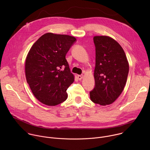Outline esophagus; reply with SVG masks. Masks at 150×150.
Segmentation results:
<instances>
[{"label":"esophagus","mask_w":150,"mask_h":150,"mask_svg":"<svg viewBox=\"0 0 150 150\" xmlns=\"http://www.w3.org/2000/svg\"><path fill=\"white\" fill-rule=\"evenodd\" d=\"M83 78V75H78V79L79 80H81L82 78Z\"/></svg>","instance_id":"esophagus-1"}]
</instances>
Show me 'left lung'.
Returning a JSON list of instances; mask_svg holds the SVG:
<instances>
[{
  "mask_svg": "<svg viewBox=\"0 0 150 150\" xmlns=\"http://www.w3.org/2000/svg\"><path fill=\"white\" fill-rule=\"evenodd\" d=\"M93 40L96 46V85L90 93V98L101 105L111 104L123 90L129 63L123 48L112 37L97 35Z\"/></svg>",
  "mask_w": 150,
  "mask_h": 150,
  "instance_id": "obj_1",
  "label": "left lung"
}]
</instances>
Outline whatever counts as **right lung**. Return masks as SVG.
Returning <instances> with one entry per match:
<instances>
[{
	"label": "right lung",
	"mask_w": 150,
	"mask_h": 150,
	"mask_svg": "<svg viewBox=\"0 0 150 150\" xmlns=\"http://www.w3.org/2000/svg\"><path fill=\"white\" fill-rule=\"evenodd\" d=\"M76 38L46 33L31 47L25 60L27 83L35 97L47 105H56L68 97L67 90L74 81L66 54ZM65 68L63 70L61 69Z\"/></svg>",
	"instance_id": "1"
}]
</instances>
